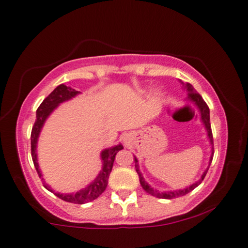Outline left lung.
Masks as SVG:
<instances>
[{
    "label": "left lung",
    "instance_id": "obj_1",
    "mask_svg": "<svg viewBox=\"0 0 248 248\" xmlns=\"http://www.w3.org/2000/svg\"><path fill=\"white\" fill-rule=\"evenodd\" d=\"M180 83L183 84V87L186 89V91L188 92V99H189L190 101H193L196 107H197L199 112H201V117H202V124H205V128L207 130V136H208L209 138V141L212 145L214 146V140H213V132H212V127H210V120H209V108L208 106H207V103L204 101V99L202 98V95L198 93L197 91L195 90L194 87L191 86L190 83H185L183 82L182 80H180ZM213 153H212V156H210V160H209V166L210 164H212V160H213V156H214V148H213ZM135 157V156H134ZM135 167H136V171L137 173H138L139 176V182H140V185H141V187L145 189L148 194L153 195L155 196V197L157 198H164V199H172V198H176V197H180V196H184L186 195L188 193H190L191 190H194L196 187L198 186V185H201V183L204 180L205 176L207 171H208L209 169V166L208 168L206 169V170L204 171V173L202 175V178L198 180L197 183H195L191 185V186L185 188V189H179V190H172V191H158V190H155L154 188H151L149 185H148V183H146V180L143 179V177L141 175V172H140L139 170V165H138V160H137V158L135 157Z\"/></svg>",
    "mask_w": 248,
    "mask_h": 248
}]
</instances>
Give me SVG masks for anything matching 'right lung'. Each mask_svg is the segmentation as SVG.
Wrapping results in <instances>:
<instances>
[{
	"instance_id": "obj_1",
	"label": "right lung",
	"mask_w": 248,
	"mask_h": 248,
	"mask_svg": "<svg viewBox=\"0 0 248 248\" xmlns=\"http://www.w3.org/2000/svg\"><path fill=\"white\" fill-rule=\"evenodd\" d=\"M78 93H79V91H76L75 89L66 87L64 84H60V86L55 88L54 90L51 92L46 99H44L38 108V110H36V119H35L34 125L32 127V132H31V155H32L33 164H34V167L36 169V171H38V175L40 178L42 177V173L39 168L38 157H36V143H38L40 131H41L46 118L50 116L51 112H52L53 110L60 105V103L64 102L66 100H70L71 98L76 97ZM123 148L124 147L121 145H118V146H114L103 150L101 153L102 170L99 172L97 178H95L93 182L89 184L86 188L77 191L75 194L54 193V191L51 189L49 185L46 184L44 182H43V186L46 187L47 190H50L51 193H54V195L57 196V197L61 198L62 201L72 202V204L81 205V204H86V202L94 201V199H97L99 196L106 190L107 185H108L109 175L112 170L114 157H116L118 151L123 149Z\"/></svg>"
}]
</instances>
